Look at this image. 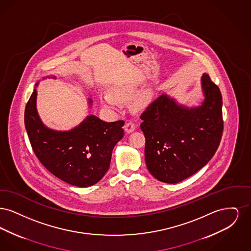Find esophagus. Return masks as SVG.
Here are the masks:
<instances>
[{"label": "esophagus", "mask_w": 251, "mask_h": 251, "mask_svg": "<svg viewBox=\"0 0 251 251\" xmlns=\"http://www.w3.org/2000/svg\"><path fill=\"white\" fill-rule=\"evenodd\" d=\"M124 130L126 131V132H128V133H130L131 131H134V130H135V124H134V122L128 121V122L125 124V126H124Z\"/></svg>", "instance_id": "esophagus-1"}]
</instances>
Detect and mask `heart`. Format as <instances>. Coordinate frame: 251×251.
<instances>
[{
    "instance_id": "obj_1",
    "label": "heart",
    "mask_w": 251,
    "mask_h": 251,
    "mask_svg": "<svg viewBox=\"0 0 251 251\" xmlns=\"http://www.w3.org/2000/svg\"><path fill=\"white\" fill-rule=\"evenodd\" d=\"M134 93V88L128 85H120L111 89L110 94H101L99 96V100L101 105L110 111L117 112L120 108V102L128 100ZM151 102V94L149 92H144L137 96L133 102L132 108L136 111H141Z\"/></svg>"
}]
</instances>
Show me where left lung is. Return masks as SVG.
Masks as SVG:
<instances>
[{"label": "left lung", "mask_w": 251, "mask_h": 251, "mask_svg": "<svg viewBox=\"0 0 251 251\" xmlns=\"http://www.w3.org/2000/svg\"><path fill=\"white\" fill-rule=\"evenodd\" d=\"M201 87L204 100L198 107H186L163 94L141 115L146 165L160 181L177 183L190 177L212 159L220 144L221 92L206 73Z\"/></svg>", "instance_id": "obj_1"}]
</instances>
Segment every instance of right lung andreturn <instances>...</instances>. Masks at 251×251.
Listing matches in <instances>:
<instances>
[{
    "label": "right lung",
    "instance_id": "1",
    "mask_svg": "<svg viewBox=\"0 0 251 251\" xmlns=\"http://www.w3.org/2000/svg\"><path fill=\"white\" fill-rule=\"evenodd\" d=\"M88 102L92 104L91 100ZM24 123L40 163L51 174L77 187L91 186L102 179L113 149L124 135L123 120L105 122L93 115L70 131L50 129L38 116L36 88L26 104Z\"/></svg>",
    "mask_w": 251,
    "mask_h": 251
}]
</instances>
